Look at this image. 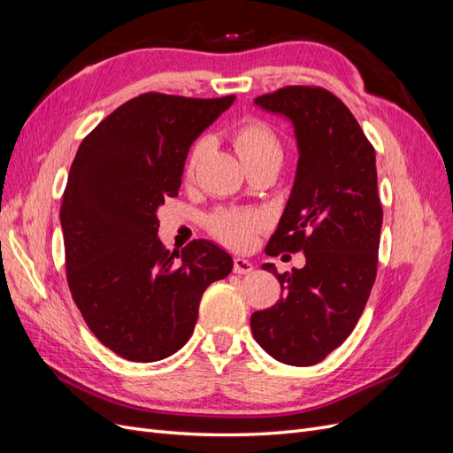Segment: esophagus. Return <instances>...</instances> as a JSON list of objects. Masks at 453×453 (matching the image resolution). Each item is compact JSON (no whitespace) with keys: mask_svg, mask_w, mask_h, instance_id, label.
I'll list each match as a JSON object with an SVG mask.
<instances>
[{"mask_svg":"<svg viewBox=\"0 0 453 453\" xmlns=\"http://www.w3.org/2000/svg\"><path fill=\"white\" fill-rule=\"evenodd\" d=\"M234 272H236V273H251V272H253V265L250 263L248 258L236 257V258H234Z\"/></svg>","mask_w":453,"mask_h":453,"instance_id":"obj_1","label":"esophagus"}]
</instances>
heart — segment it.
<instances>
[{
  "label": "heart",
  "instance_id": "heart-1",
  "mask_svg": "<svg viewBox=\"0 0 453 453\" xmlns=\"http://www.w3.org/2000/svg\"><path fill=\"white\" fill-rule=\"evenodd\" d=\"M234 145L243 164H251L263 158H280L281 160V145L278 135L273 134L265 122L248 120L236 130ZM205 147V140H200L193 150H190L187 160V177H190L196 170V164L202 158ZM265 219L255 211H221L211 219V230L225 243L236 250L251 248L257 230L263 226Z\"/></svg>",
  "mask_w": 453,
  "mask_h": 453
}]
</instances>
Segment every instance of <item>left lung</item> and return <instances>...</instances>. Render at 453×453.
<instances>
[{
    "label": "left lung",
    "mask_w": 453,
    "mask_h": 453,
    "mask_svg": "<svg viewBox=\"0 0 453 453\" xmlns=\"http://www.w3.org/2000/svg\"><path fill=\"white\" fill-rule=\"evenodd\" d=\"M258 109L291 122L296 172L268 255L303 251L306 265L278 273L283 296L251 315L257 344L273 359L310 366L357 325L376 280L381 232L376 155L334 94L287 87L258 96Z\"/></svg>",
    "instance_id": "left-lung-1"
}]
</instances>
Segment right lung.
Segmentation results:
<instances>
[{
  "instance_id": "add662e5",
  "label": "right lung",
  "mask_w": 453,
  "mask_h": 453,
  "mask_svg": "<svg viewBox=\"0 0 453 453\" xmlns=\"http://www.w3.org/2000/svg\"><path fill=\"white\" fill-rule=\"evenodd\" d=\"M234 100L142 94L79 145L60 208L67 283L94 336L122 359L180 351L203 291L232 272L210 240L164 250L157 213L181 187L190 145Z\"/></svg>"
}]
</instances>
